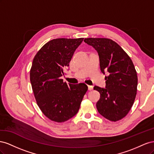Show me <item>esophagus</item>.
<instances>
[{
	"mask_svg": "<svg viewBox=\"0 0 154 154\" xmlns=\"http://www.w3.org/2000/svg\"><path fill=\"white\" fill-rule=\"evenodd\" d=\"M88 90H92L93 89V86L92 85H88Z\"/></svg>",
	"mask_w": 154,
	"mask_h": 154,
	"instance_id": "esophagus-1",
	"label": "esophagus"
}]
</instances>
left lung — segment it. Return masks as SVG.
I'll return each instance as SVG.
<instances>
[{
  "mask_svg": "<svg viewBox=\"0 0 154 154\" xmlns=\"http://www.w3.org/2000/svg\"><path fill=\"white\" fill-rule=\"evenodd\" d=\"M85 43L98 53L102 73L105 72V88L94 87L100 93L96 107L98 112L112 122L125 117L137 94V76L132 60L114 41L109 38H85Z\"/></svg>",
  "mask_w": 154,
  "mask_h": 154,
  "instance_id": "left-lung-1",
  "label": "left lung"
}]
</instances>
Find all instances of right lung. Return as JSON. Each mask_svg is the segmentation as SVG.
I'll list each match as a JSON object with an SVG mask.
<instances>
[{
    "label": "right lung",
    "mask_w": 154,
    "mask_h": 154,
    "mask_svg": "<svg viewBox=\"0 0 154 154\" xmlns=\"http://www.w3.org/2000/svg\"><path fill=\"white\" fill-rule=\"evenodd\" d=\"M83 40V38L53 39L38 51L32 61L30 82L36 103L53 122H64L75 116L88 90L85 83L67 84L61 79Z\"/></svg>",
    "instance_id": "1"
}]
</instances>
